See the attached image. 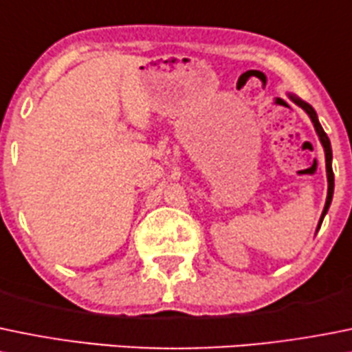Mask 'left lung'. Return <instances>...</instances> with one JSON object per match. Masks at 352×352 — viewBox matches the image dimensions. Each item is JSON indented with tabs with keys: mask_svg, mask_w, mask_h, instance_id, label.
Masks as SVG:
<instances>
[{
	"mask_svg": "<svg viewBox=\"0 0 352 352\" xmlns=\"http://www.w3.org/2000/svg\"><path fill=\"white\" fill-rule=\"evenodd\" d=\"M289 98H291L292 101H294L296 104H298L299 108H302V110L308 113V117L311 118L313 122V127H315L316 134H318L320 138V142H322L323 146V151H325V166H327V180H329V190H327V201H325V208H323V213L322 217H320V221H318V228L322 227V221L323 218H325L327 211H329L330 208V203H332V196H333V170H332V146H330V139L327 138L325 131H323V127L320 125L318 122V117H316V111L313 110V107L309 103H306V101H302L301 98L294 96V94H289Z\"/></svg>",
	"mask_w": 352,
	"mask_h": 352,
	"instance_id": "8db88e82",
	"label": "left lung"
}]
</instances>
